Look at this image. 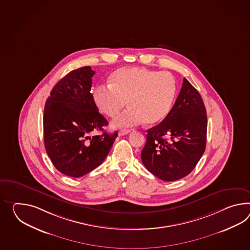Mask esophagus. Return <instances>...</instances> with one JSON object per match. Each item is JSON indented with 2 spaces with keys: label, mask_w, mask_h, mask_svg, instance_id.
Returning <instances> with one entry per match:
<instances>
[{
  "label": "esophagus",
  "mask_w": 250,
  "mask_h": 250,
  "mask_svg": "<svg viewBox=\"0 0 250 250\" xmlns=\"http://www.w3.org/2000/svg\"><path fill=\"white\" fill-rule=\"evenodd\" d=\"M130 132H131L130 129H124V130H121V131L118 133V134H119V135H125V134H129Z\"/></svg>",
  "instance_id": "esophagus-1"
}]
</instances>
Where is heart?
Instances as JSON below:
<instances>
[{"instance_id": "1", "label": "heart", "mask_w": 250, "mask_h": 250, "mask_svg": "<svg viewBox=\"0 0 250 250\" xmlns=\"http://www.w3.org/2000/svg\"><path fill=\"white\" fill-rule=\"evenodd\" d=\"M177 95L176 80L169 72L145 67H123L110 76L109 85H99L94 101L104 115L115 118L116 127L134 126L146 122L152 125L169 116Z\"/></svg>"}]
</instances>
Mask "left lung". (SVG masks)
<instances>
[{"instance_id":"8db88e82","label":"left lung","mask_w":250,"mask_h":250,"mask_svg":"<svg viewBox=\"0 0 250 250\" xmlns=\"http://www.w3.org/2000/svg\"><path fill=\"white\" fill-rule=\"evenodd\" d=\"M207 115L200 93L185 78L169 116L147 130L143 165L155 176L173 182L194 169L206 148Z\"/></svg>"}]
</instances>
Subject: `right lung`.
I'll list each match as a JSON object with an SVG mask.
<instances>
[{
    "mask_svg": "<svg viewBox=\"0 0 250 250\" xmlns=\"http://www.w3.org/2000/svg\"><path fill=\"white\" fill-rule=\"evenodd\" d=\"M94 75L89 66L70 71L56 84L45 104L46 152L57 170L74 178L101 165L117 137V132L90 135L108 125L90 92Z\"/></svg>",
    "mask_w": 250,
    "mask_h": 250,
    "instance_id": "obj_1",
    "label": "right lung"
}]
</instances>
